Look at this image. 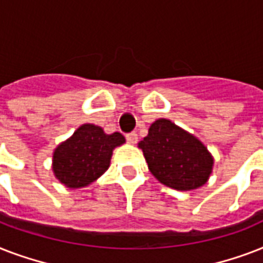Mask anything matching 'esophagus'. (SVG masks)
Here are the masks:
<instances>
[{
    "label": "esophagus",
    "mask_w": 263,
    "mask_h": 263,
    "mask_svg": "<svg viewBox=\"0 0 263 263\" xmlns=\"http://www.w3.org/2000/svg\"><path fill=\"white\" fill-rule=\"evenodd\" d=\"M127 140H128V143L135 144L136 142H138V134H136V132H131V134H128Z\"/></svg>",
    "instance_id": "esophagus-1"
}]
</instances>
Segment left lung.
Wrapping results in <instances>:
<instances>
[{"label":"left lung","mask_w":263,"mask_h":263,"mask_svg":"<svg viewBox=\"0 0 263 263\" xmlns=\"http://www.w3.org/2000/svg\"><path fill=\"white\" fill-rule=\"evenodd\" d=\"M152 175L177 191H191L208 183L214 158L196 136L168 119H158L138 143Z\"/></svg>","instance_id":"8db88e82"}]
</instances>
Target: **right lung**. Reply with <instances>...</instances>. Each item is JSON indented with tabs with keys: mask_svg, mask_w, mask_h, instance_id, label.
I'll use <instances>...</instances> for the list:
<instances>
[{
	"mask_svg": "<svg viewBox=\"0 0 263 263\" xmlns=\"http://www.w3.org/2000/svg\"><path fill=\"white\" fill-rule=\"evenodd\" d=\"M124 143L120 132L106 134L95 124H83L54 148V177L67 188L87 187L106 172L113 150Z\"/></svg>",
	"mask_w": 263,
	"mask_h": 263,
	"instance_id": "obj_1",
	"label": "right lung"
}]
</instances>
